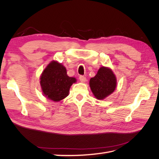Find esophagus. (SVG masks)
Listing matches in <instances>:
<instances>
[{"label": "esophagus", "mask_w": 159, "mask_h": 159, "mask_svg": "<svg viewBox=\"0 0 159 159\" xmlns=\"http://www.w3.org/2000/svg\"><path fill=\"white\" fill-rule=\"evenodd\" d=\"M79 79H80V80L81 82H82V83H84V82H85V81H86V78H85V76L80 75V78H79Z\"/></svg>", "instance_id": "34e87169"}]
</instances>
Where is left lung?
Here are the masks:
<instances>
[{
    "label": "left lung",
    "mask_w": 159,
    "mask_h": 159,
    "mask_svg": "<svg viewBox=\"0 0 159 159\" xmlns=\"http://www.w3.org/2000/svg\"><path fill=\"white\" fill-rule=\"evenodd\" d=\"M89 86L93 95L103 100L114 92L117 86V78L112 70L102 66L97 74L89 80Z\"/></svg>",
    "instance_id": "8db88e82"
}]
</instances>
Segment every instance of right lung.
<instances>
[{"mask_svg": "<svg viewBox=\"0 0 159 159\" xmlns=\"http://www.w3.org/2000/svg\"><path fill=\"white\" fill-rule=\"evenodd\" d=\"M40 80L43 94L55 102L66 98L71 85L77 81L67 75L66 67L55 60L48 64L40 75Z\"/></svg>", "mask_w": 159, "mask_h": 159, "instance_id": "right-lung-1", "label": "right lung"}]
</instances>
